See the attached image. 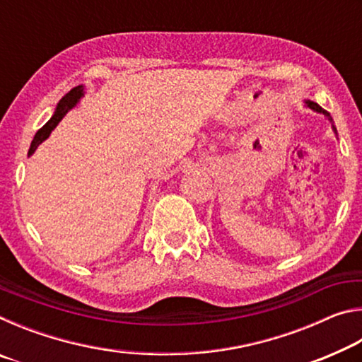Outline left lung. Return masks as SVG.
I'll list each match as a JSON object with an SVG mask.
<instances>
[{
    "label": "left lung",
    "mask_w": 362,
    "mask_h": 362,
    "mask_svg": "<svg viewBox=\"0 0 362 362\" xmlns=\"http://www.w3.org/2000/svg\"><path fill=\"white\" fill-rule=\"evenodd\" d=\"M303 103H305V107H306V108L313 110V112L320 113V115H324V118L329 119L330 124H332V131H334V134L337 136V129H335V126H334V119H332V116H330V113H327L326 110L321 108V107L317 105V103H316V102H313V100H303Z\"/></svg>",
    "instance_id": "left-lung-1"
}]
</instances>
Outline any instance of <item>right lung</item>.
<instances>
[{"label": "right lung", "instance_id": "right-lung-1", "mask_svg": "<svg viewBox=\"0 0 362 362\" xmlns=\"http://www.w3.org/2000/svg\"><path fill=\"white\" fill-rule=\"evenodd\" d=\"M83 95H84V86H76V88H73L69 94H65L62 99H60L56 110H54V115L51 116V119H49L46 124L35 134L32 145H30V150H28V158L33 155L36 148H38V146L45 142L49 136H51V132L56 129L59 122L64 119V116L69 113L71 108H75L78 105Z\"/></svg>", "mask_w": 362, "mask_h": 362}]
</instances>
